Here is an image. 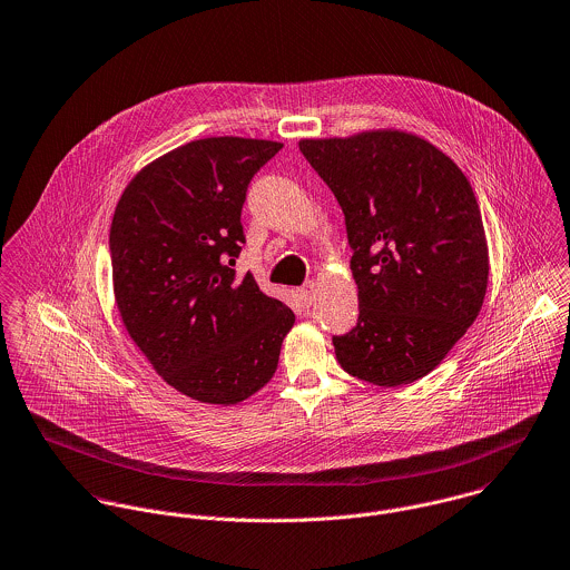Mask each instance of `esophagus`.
I'll return each mask as SVG.
<instances>
[{
	"label": "esophagus",
	"mask_w": 570,
	"mask_h": 570,
	"mask_svg": "<svg viewBox=\"0 0 570 570\" xmlns=\"http://www.w3.org/2000/svg\"><path fill=\"white\" fill-rule=\"evenodd\" d=\"M298 296H301V301H303L305 307H312L314 301H316V285H314V283H307L305 287L298 289Z\"/></svg>",
	"instance_id": "obj_1"
}]
</instances>
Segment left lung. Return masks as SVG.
<instances>
[{"instance_id":"1","label":"left lung","mask_w":570,"mask_h":570,"mask_svg":"<svg viewBox=\"0 0 570 570\" xmlns=\"http://www.w3.org/2000/svg\"><path fill=\"white\" fill-rule=\"evenodd\" d=\"M298 147L335 195L353 249L360 316L333 335L340 366L386 389L421 380L476 321L488 292L485 228L468 177L406 131Z\"/></svg>"}]
</instances>
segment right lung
<instances>
[{
  "instance_id": "add662e5",
  "label": "right lung",
  "mask_w": 570,
  "mask_h": 570,
  "mask_svg": "<svg viewBox=\"0 0 570 570\" xmlns=\"http://www.w3.org/2000/svg\"><path fill=\"white\" fill-rule=\"evenodd\" d=\"M281 149L233 136L188 142L145 166L114 213L122 323L164 380L197 402L230 406L261 391L296 321L235 269L247 186Z\"/></svg>"
}]
</instances>
